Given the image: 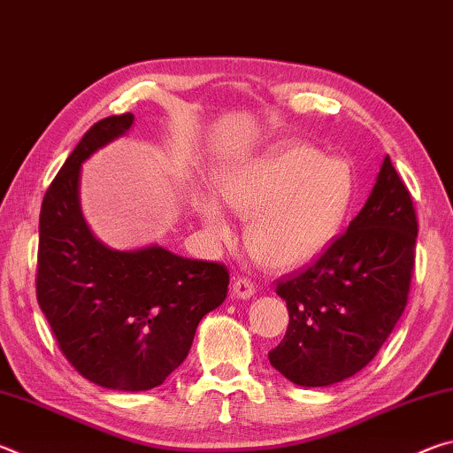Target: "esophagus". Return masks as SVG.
Here are the masks:
<instances>
[{"mask_svg": "<svg viewBox=\"0 0 453 453\" xmlns=\"http://www.w3.org/2000/svg\"><path fill=\"white\" fill-rule=\"evenodd\" d=\"M254 294H256V286L250 280L240 278L234 281L232 296L235 297V300H250V297H254Z\"/></svg>", "mask_w": 453, "mask_h": 453, "instance_id": "1", "label": "esophagus"}]
</instances>
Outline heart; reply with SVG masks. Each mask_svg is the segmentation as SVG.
<instances>
[{"label":"heart","instance_id":"b5f03b06","mask_svg":"<svg viewBox=\"0 0 453 453\" xmlns=\"http://www.w3.org/2000/svg\"><path fill=\"white\" fill-rule=\"evenodd\" d=\"M229 210L250 219L245 242L273 272L308 265L340 235L354 202V172L342 159L286 140L224 165L216 180ZM197 216L216 243L232 240V224L213 194L197 199Z\"/></svg>","mask_w":453,"mask_h":453}]
</instances>
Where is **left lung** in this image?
<instances>
[{"mask_svg":"<svg viewBox=\"0 0 453 453\" xmlns=\"http://www.w3.org/2000/svg\"><path fill=\"white\" fill-rule=\"evenodd\" d=\"M418 219L389 156L348 232L316 264L281 281L289 326L270 364L303 388L343 381L372 362L402 318Z\"/></svg>","mask_w":453,"mask_h":453,"instance_id":"8db88e82","label":"left lung"}]
</instances>
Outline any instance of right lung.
Listing matches in <instances>:
<instances>
[{
  "mask_svg": "<svg viewBox=\"0 0 453 453\" xmlns=\"http://www.w3.org/2000/svg\"><path fill=\"white\" fill-rule=\"evenodd\" d=\"M111 116L81 137L51 181L40 213L37 302L61 351L83 378L118 392L157 388L183 364L203 316L227 296L221 264L151 243L113 250L81 211V167L134 127Z\"/></svg>",
  "mask_w": 453,
  "mask_h": 453,
  "instance_id": "obj_1",
  "label": "right lung"
}]
</instances>
